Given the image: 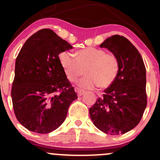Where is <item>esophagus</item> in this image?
<instances>
[{
	"mask_svg": "<svg viewBox=\"0 0 160 160\" xmlns=\"http://www.w3.org/2000/svg\"><path fill=\"white\" fill-rule=\"evenodd\" d=\"M74 90H75V92H76L77 93H78V96H81V95H83L84 92H84L83 90H82V89H79V88H78V87H75L74 88Z\"/></svg>",
	"mask_w": 160,
	"mask_h": 160,
	"instance_id": "obj_1",
	"label": "esophagus"
}]
</instances>
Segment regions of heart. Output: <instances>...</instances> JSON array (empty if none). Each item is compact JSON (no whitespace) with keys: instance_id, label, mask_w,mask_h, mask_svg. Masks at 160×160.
<instances>
[{"instance_id":"heart-1","label":"heart","mask_w":160,"mask_h":160,"mask_svg":"<svg viewBox=\"0 0 160 160\" xmlns=\"http://www.w3.org/2000/svg\"><path fill=\"white\" fill-rule=\"evenodd\" d=\"M58 58L66 76L72 82L76 81L86 68L87 75L78 82L79 86L83 89H93L96 86L108 87L116 80L120 71L118 57L95 47L80 49L76 56L62 52Z\"/></svg>"}]
</instances>
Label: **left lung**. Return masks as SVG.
Here are the masks:
<instances>
[{
    "label": "left lung",
    "mask_w": 160,
    "mask_h": 160,
    "mask_svg": "<svg viewBox=\"0 0 160 160\" xmlns=\"http://www.w3.org/2000/svg\"><path fill=\"white\" fill-rule=\"evenodd\" d=\"M100 47L118 57L120 71L113 83L89 108V115L103 132L125 134L139 123L147 107L146 68L138 49L123 36L110 37Z\"/></svg>",
    "instance_id": "1"
}]
</instances>
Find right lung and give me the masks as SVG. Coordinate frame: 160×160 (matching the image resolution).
Segmentation results:
<instances>
[{"label":"right lung","mask_w":160,"mask_h":160,"mask_svg":"<svg viewBox=\"0 0 160 160\" xmlns=\"http://www.w3.org/2000/svg\"><path fill=\"white\" fill-rule=\"evenodd\" d=\"M53 31H38L18 55L11 97L14 113L25 128L47 134L59 127L78 98L60 64L58 55L72 49Z\"/></svg>","instance_id":"obj_1"}]
</instances>
